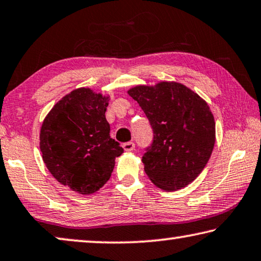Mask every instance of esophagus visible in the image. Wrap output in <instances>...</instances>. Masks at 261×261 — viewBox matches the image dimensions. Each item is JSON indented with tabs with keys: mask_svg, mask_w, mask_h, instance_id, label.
<instances>
[{
	"mask_svg": "<svg viewBox=\"0 0 261 261\" xmlns=\"http://www.w3.org/2000/svg\"><path fill=\"white\" fill-rule=\"evenodd\" d=\"M122 147L126 151H132V150H134L135 144L133 142H126V143L122 144Z\"/></svg>",
	"mask_w": 261,
	"mask_h": 261,
	"instance_id": "1",
	"label": "esophagus"
}]
</instances>
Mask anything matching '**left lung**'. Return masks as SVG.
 I'll use <instances>...</instances> for the list:
<instances>
[{
    "instance_id": "left-lung-1",
    "label": "left lung",
    "mask_w": 261,
    "mask_h": 261,
    "mask_svg": "<svg viewBox=\"0 0 261 261\" xmlns=\"http://www.w3.org/2000/svg\"><path fill=\"white\" fill-rule=\"evenodd\" d=\"M154 132L142 156L144 171L160 189L186 188L202 172L216 141L214 114L205 100L183 84L161 82L128 90Z\"/></svg>"
}]
</instances>
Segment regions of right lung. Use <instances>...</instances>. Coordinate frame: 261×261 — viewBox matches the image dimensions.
<instances>
[{"instance_id":"1","label":"right lung","mask_w":261,"mask_h":261,"mask_svg":"<svg viewBox=\"0 0 261 261\" xmlns=\"http://www.w3.org/2000/svg\"><path fill=\"white\" fill-rule=\"evenodd\" d=\"M110 97L80 87L63 97L44 119L39 134L43 161L72 191L91 195L110 179L123 153L110 136L105 113Z\"/></svg>"}]
</instances>
